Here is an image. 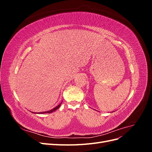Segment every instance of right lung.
<instances>
[{
    "label": "right lung",
    "mask_w": 152,
    "mask_h": 152,
    "mask_svg": "<svg viewBox=\"0 0 152 152\" xmlns=\"http://www.w3.org/2000/svg\"><path fill=\"white\" fill-rule=\"evenodd\" d=\"M61 103H62V102L59 104H58L57 107H56L55 108H54L53 109H52V110H49V111H47V112H39V113H39V114H42V113H52V112H54V111H56V110H58L59 107H60V106H61Z\"/></svg>",
    "instance_id": "right-lung-1"
}]
</instances>
